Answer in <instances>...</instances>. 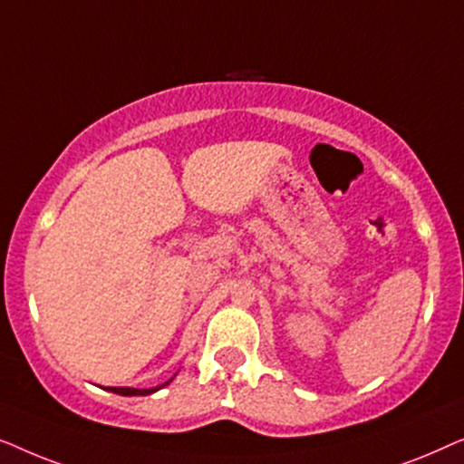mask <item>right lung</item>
Returning <instances> with one entry per match:
<instances>
[{"label":"right lung","instance_id":"1","mask_svg":"<svg viewBox=\"0 0 464 464\" xmlns=\"http://www.w3.org/2000/svg\"><path fill=\"white\" fill-rule=\"evenodd\" d=\"M173 380V378H170ZM170 380H167V382L164 384H160V386H156V389H130V386H107L105 391H111V392H116V395H124V397H132V395H151V392H156V391H160L162 386H167Z\"/></svg>","mask_w":464,"mask_h":464}]
</instances>
